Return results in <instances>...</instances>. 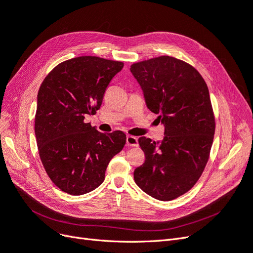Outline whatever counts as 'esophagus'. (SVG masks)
I'll list each match as a JSON object with an SVG mask.
<instances>
[{
	"mask_svg": "<svg viewBox=\"0 0 253 253\" xmlns=\"http://www.w3.org/2000/svg\"><path fill=\"white\" fill-rule=\"evenodd\" d=\"M126 144L128 146H132V147H137L138 142H137V137L133 135H127L126 136Z\"/></svg>",
	"mask_w": 253,
	"mask_h": 253,
	"instance_id": "obj_1",
	"label": "esophagus"
}]
</instances>
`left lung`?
<instances>
[{
    "label": "left lung",
    "mask_w": 253,
    "mask_h": 253,
    "mask_svg": "<svg viewBox=\"0 0 253 253\" xmlns=\"http://www.w3.org/2000/svg\"><path fill=\"white\" fill-rule=\"evenodd\" d=\"M146 105L164 125L162 141L138 138L145 163L135 168L136 185L160 201L191 189L203 173L214 135V117L205 81L189 64L172 56L130 67Z\"/></svg>",
    "instance_id": "obj_1"
}]
</instances>
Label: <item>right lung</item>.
Wrapping results in <instances>:
<instances>
[{
    "instance_id": "1",
    "label": "right lung",
    "mask_w": 253,
    "mask_h": 253,
    "mask_svg": "<svg viewBox=\"0 0 253 253\" xmlns=\"http://www.w3.org/2000/svg\"><path fill=\"white\" fill-rule=\"evenodd\" d=\"M124 64L79 56L54 67L38 92L35 132L48 176L69 194L97 188L110 160L123 149L126 134L102 133L86 115L99 110L106 88Z\"/></svg>"
}]
</instances>
